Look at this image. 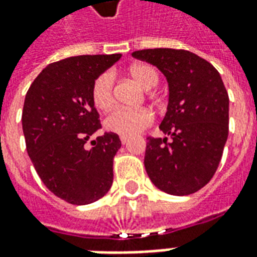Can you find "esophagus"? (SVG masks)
Here are the masks:
<instances>
[{"mask_svg":"<svg viewBox=\"0 0 257 257\" xmlns=\"http://www.w3.org/2000/svg\"><path fill=\"white\" fill-rule=\"evenodd\" d=\"M119 139H121V143H122V144H126L129 142V139L125 138V136H121V138H119Z\"/></svg>","mask_w":257,"mask_h":257,"instance_id":"1","label":"esophagus"}]
</instances>
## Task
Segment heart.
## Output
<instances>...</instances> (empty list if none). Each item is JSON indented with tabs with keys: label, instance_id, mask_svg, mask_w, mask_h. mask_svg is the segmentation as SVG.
I'll list each match as a JSON object with an SVG mask.
<instances>
[{
	"label": "heart",
	"instance_id": "1",
	"mask_svg": "<svg viewBox=\"0 0 257 257\" xmlns=\"http://www.w3.org/2000/svg\"><path fill=\"white\" fill-rule=\"evenodd\" d=\"M128 75L144 90H151L159 81L158 72L148 64H134L129 66ZM92 102L99 110H109L114 104V76L110 72L100 73L95 79L91 90ZM154 122V114L148 109L113 110L104 118V128L119 136L131 138L148 128Z\"/></svg>",
	"mask_w": 257,
	"mask_h": 257
}]
</instances>
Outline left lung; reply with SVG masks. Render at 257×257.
<instances>
[{
  "instance_id": "8db88e82",
  "label": "left lung",
  "mask_w": 257,
  "mask_h": 257,
  "mask_svg": "<svg viewBox=\"0 0 257 257\" xmlns=\"http://www.w3.org/2000/svg\"><path fill=\"white\" fill-rule=\"evenodd\" d=\"M166 76L169 103L159 125L167 138H148L144 166L158 189L174 196L195 193L219 166L229 135V95L219 72L188 50L132 53Z\"/></svg>"
}]
</instances>
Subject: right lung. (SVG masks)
Listing matches in <instances>:
<instances>
[{"label":"right lung","mask_w":257,"mask_h":257,"mask_svg":"<svg viewBox=\"0 0 257 257\" xmlns=\"http://www.w3.org/2000/svg\"><path fill=\"white\" fill-rule=\"evenodd\" d=\"M121 54L77 56L47 65L28 88L23 134L28 157L42 182L57 197L76 206L99 200L113 184L118 135L104 132L91 96L95 79Z\"/></svg>","instance_id":"right-lung-1"}]
</instances>
